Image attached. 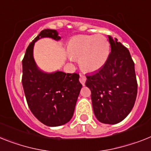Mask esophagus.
<instances>
[{
  "label": "esophagus",
  "instance_id": "1",
  "mask_svg": "<svg viewBox=\"0 0 151 151\" xmlns=\"http://www.w3.org/2000/svg\"><path fill=\"white\" fill-rule=\"evenodd\" d=\"M80 82L82 83V85L84 86L85 84V82H86V77L83 74H80Z\"/></svg>",
  "mask_w": 151,
  "mask_h": 151
}]
</instances>
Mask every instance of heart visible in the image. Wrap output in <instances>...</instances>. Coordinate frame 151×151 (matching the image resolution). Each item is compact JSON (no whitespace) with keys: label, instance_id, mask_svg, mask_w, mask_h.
Returning a JSON list of instances; mask_svg holds the SVG:
<instances>
[{"label":"heart","instance_id":"heart-1","mask_svg":"<svg viewBox=\"0 0 151 151\" xmlns=\"http://www.w3.org/2000/svg\"><path fill=\"white\" fill-rule=\"evenodd\" d=\"M68 50L70 60H78L83 71L91 73L104 65L110 45L107 38L101 35H78L70 40Z\"/></svg>","mask_w":151,"mask_h":151}]
</instances>
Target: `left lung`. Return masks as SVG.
Masks as SVG:
<instances>
[{"instance_id":"left-lung-1","label":"left lung","mask_w":151,"mask_h":151,"mask_svg":"<svg viewBox=\"0 0 151 151\" xmlns=\"http://www.w3.org/2000/svg\"><path fill=\"white\" fill-rule=\"evenodd\" d=\"M111 53L104 65L87 75L86 86L91 91L95 116L100 122L115 124L134 107L137 93L134 63L128 49L108 36Z\"/></svg>"}]
</instances>
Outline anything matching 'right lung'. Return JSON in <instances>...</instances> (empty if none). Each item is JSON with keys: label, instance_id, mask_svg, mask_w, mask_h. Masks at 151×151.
<instances>
[{"label": "right lung", "instance_id": "right-lung-1", "mask_svg": "<svg viewBox=\"0 0 151 151\" xmlns=\"http://www.w3.org/2000/svg\"><path fill=\"white\" fill-rule=\"evenodd\" d=\"M43 37L59 40L56 30L44 29L29 44L22 60V85L30 111L38 121L49 127L65 124L73 115L82 84L78 73L62 71L45 73L34 59L35 43Z\"/></svg>", "mask_w": 151, "mask_h": 151}]
</instances>
